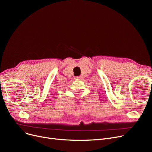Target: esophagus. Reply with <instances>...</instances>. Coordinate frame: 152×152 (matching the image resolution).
<instances>
[{
  "label": "esophagus",
  "instance_id": "34e87169",
  "mask_svg": "<svg viewBox=\"0 0 152 152\" xmlns=\"http://www.w3.org/2000/svg\"><path fill=\"white\" fill-rule=\"evenodd\" d=\"M81 76H76V77H75V79H76V80H81Z\"/></svg>",
  "mask_w": 152,
  "mask_h": 152
}]
</instances>
